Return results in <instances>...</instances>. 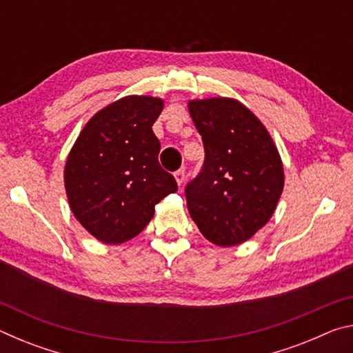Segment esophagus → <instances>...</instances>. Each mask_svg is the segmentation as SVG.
Masks as SVG:
<instances>
[{"instance_id": "obj_1", "label": "esophagus", "mask_w": 353, "mask_h": 353, "mask_svg": "<svg viewBox=\"0 0 353 353\" xmlns=\"http://www.w3.org/2000/svg\"><path fill=\"white\" fill-rule=\"evenodd\" d=\"M174 177H176L177 185H182L183 181H185V172H183V170L176 171V172H174Z\"/></svg>"}]
</instances>
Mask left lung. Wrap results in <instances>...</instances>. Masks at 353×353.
I'll return each instance as SVG.
<instances>
[{"mask_svg": "<svg viewBox=\"0 0 353 353\" xmlns=\"http://www.w3.org/2000/svg\"><path fill=\"white\" fill-rule=\"evenodd\" d=\"M188 110L205 151L202 171L185 188L190 216L210 243L236 246L276 212L282 159L268 129L240 101L193 99Z\"/></svg>", "mask_w": 353, "mask_h": 353, "instance_id": "left-lung-1", "label": "left lung"}]
</instances>
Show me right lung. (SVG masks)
I'll return each instance as SVG.
<instances>
[{
    "label": "right lung",
    "mask_w": 353,
    "mask_h": 353,
    "mask_svg": "<svg viewBox=\"0 0 353 353\" xmlns=\"http://www.w3.org/2000/svg\"><path fill=\"white\" fill-rule=\"evenodd\" d=\"M163 99L124 97L94 113L65 163L71 212L105 244L132 240L152 219L155 205L176 193V179L159 163L152 124Z\"/></svg>",
    "instance_id": "right-lung-1"
}]
</instances>
